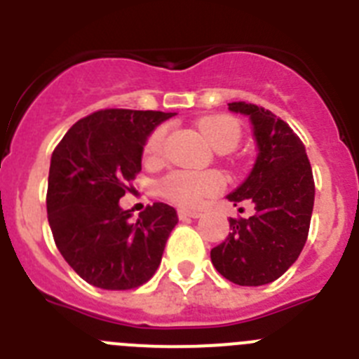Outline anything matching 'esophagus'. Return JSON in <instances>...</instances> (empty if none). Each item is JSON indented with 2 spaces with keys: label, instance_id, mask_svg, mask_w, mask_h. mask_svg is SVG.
<instances>
[{
  "label": "esophagus",
  "instance_id": "34e87169",
  "mask_svg": "<svg viewBox=\"0 0 359 359\" xmlns=\"http://www.w3.org/2000/svg\"><path fill=\"white\" fill-rule=\"evenodd\" d=\"M201 212L199 210H187V208H180L177 210V217L180 219H187V217H192V219H198L201 217Z\"/></svg>",
  "mask_w": 359,
  "mask_h": 359
}]
</instances>
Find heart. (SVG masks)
Listing matches in <instances>:
<instances>
[{"instance_id":"heart-1","label":"heart","mask_w":359,"mask_h":359,"mask_svg":"<svg viewBox=\"0 0 359 359\" xmlns=\"http://www.w3.org/2000/svg\"><path fill=\"white\" fill-rule=\"evenodd\" d=\"M199 129L215 151L219 149H233L241 140V126L237 120L226 115L207 116L199 122ZM167 142V128L154 129L144 145V156L147 160H158L163 154ZM223 187V180L212 172H190V170H176L170 172L160 183L161 194L169 201L180 207L194 208L208 198L215 196Z\"/></svg>"}]
</instances>
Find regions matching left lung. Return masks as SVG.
I'll use <instances>...</instances> for the list:
<instances>
[{
  "label": "left lung",
  "instance_id": "1",
  "mask_svg": "<svg viewBox=\"0 0 359 359\" xmlns=\"http://www.w3.org/2000/svg\"><path fill=\"white\" fill-rule=\"evenodd\" d=\"M228 109L248 116L259 152L250 176L226 199L233 207L253 203L255 214L230 217V233L210 259L233 284L264 286L286 273L306 244L315 205L313 170L300 138L271 111L246 102Z\"/></svg>",
  "mask_w": 359,
  "mask_h": 359
}]
</instances>
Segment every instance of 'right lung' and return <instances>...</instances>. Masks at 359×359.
Returning a JSON list of instances; mask_svg holds the SVG:
<instances>
[{"mask_svg":"<svg viewBox=\"0 0 359 359\" xmlns=\"http://www.w3.org/2000/svg\"><path fill=\"white\" fill-rule=\"evenodd\" d=\"M176 113L104 109L73 123L52 154L46 210L57 248L100 290H133L161 262L177 214L165 203L136 221L120 198L142 170L149 135Z\"/></svg>","mask_w":359,"mask_h":359,"instance_id":"add662e5","label":"right lung"}]
</instances>
